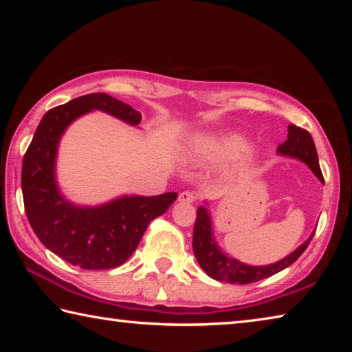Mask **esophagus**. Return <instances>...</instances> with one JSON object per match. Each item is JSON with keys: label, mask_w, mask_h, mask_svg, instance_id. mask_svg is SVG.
Returning a JSON list of instances; mask_svg holds the SVG:
<instances>
[{"label": "esophagus", "mask_w": 352, "mask_h": 352, "mask_svg": "<svg viewBox=\"0 0 352 352\" xmlns=\"http://www.w3.org/2000/svg\"><path fill=\"white\" fill-rule=\"evenodd\" d=\"M195 199H197V195L190 192V190H183V192L178 195V201H180V204H194Z\"/></svg>", "instance_id": "obj_1"}]
</instances>
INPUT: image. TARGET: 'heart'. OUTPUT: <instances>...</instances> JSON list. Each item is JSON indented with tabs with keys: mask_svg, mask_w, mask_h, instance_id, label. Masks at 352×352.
Wrapping results in <instances>:
<instances>
[{
	"mask_svg": "<svg viewBox=\"0 0 352 352\" xmlns=\"http://www.w3.org/2000/svg\"><path fill=\"white\" fill-rule=\"evenodd\" d=\"M248 140L242 133L222 132L194 136L184 147V157L192 163H217L231 160L245 152ZM254 163L253 158H245L239 164V172H247Z\"/></svg>",
	"mask_w": 352,
	"mask_h": 352,
	"instance_id": "b5f03b06",
	"label": "heart"
}]
</instances>
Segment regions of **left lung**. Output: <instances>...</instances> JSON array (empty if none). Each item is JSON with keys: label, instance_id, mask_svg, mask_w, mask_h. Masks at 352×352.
I'll return each instance as SVG.
<instances>
[{"label": "left lung", "instance_id": "1", "mask_svg": "<svg viewBox=\"0 0 352 352\" xmlns=\"http://www.w3.org/2000/svg\"><path fill=\"white\" fill-rule=\"evenodd\" d=\"M278 153L283 157L296 158L305 163L309 169H311L315 177L320 182L323 180V174H321L320 164H318V155L317 148H315L314 140L311 133L305 129H300L290 124L289 126V135L284 144L278 147ZM315 231H312L311 236L301 243L300 247L294 250L285 258L279 259L273 264L267 265H250L245 262H241L239 259L233 258L228 253H225L222 248L217 245L216 239H214L212 231V220L211 212L208 210V204L199 206L197 210V219H195L194 225V237H192V248L195 259H197L199 265L204 269L208 276L217 281H225L230 284H250L261 281V279L269 278L275 273L287 269L289 265L300 258L305 253L309 243H311Z\"/></svg>", "mask_w": 352, "mask_h": 352}]
</instances>
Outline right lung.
Instances as JSON below:
<instances>
[{"instance_id":"1","label":"right lung","mask_w":352,"mask_h":352,"mask_svg":"<svg viewBox=\"0 0 352 352\" xmlns=\"http://www.w3.org/2000/svg\"><path fill=\"white\" fill-rule=\"evenodd\" d=\"M94 110L133 127L142 118L133 107L105 93L54 107L41 118L23 158L21 189L29 223L47 250L80 269L105 270L133 254L147 225L169 210L177 192L122 195L96 206L76 205L65 197L56 177L58 142L76 119Z\"/></svg>"}]
</instances>
